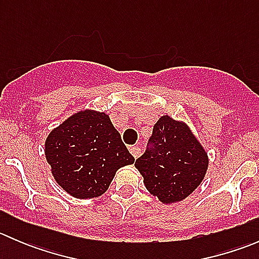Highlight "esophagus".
I'll return each mask as SVG.
<instances>
[{
	"label": "esophagus",
	"mask_w": 259,
	"mask_h": 259,
	"mask_svg": "<svg viewBox=\"0 0 259 259\" xmlns=\"http://www.w3.org/2000/svg\"><path fill=\"white\" fill-rule=\"evenodd\" d=\"M129 151H130V154H132V155L134 156L135 159H137L138 156L140 155V148H139V146H137V145L130 146V148H129Z\"/></svg>",
	"instance_id": "34e87169"
}]
</instances>
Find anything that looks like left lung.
I'll use <instances>...</instances> for the list:
<instances>
[{"mask_svg": "<svg viewBox=\"0 0 259 259\" xmlns=\"http://www.w3.org/2000/svg\"><path fill=\"white\" fill-rule=\"evenodd\" d=\"M148 146L135 166L150 194L170 204L185 199L199 187L209 160L185 122L161 116L154 125Z\"/></svg>", "mask_w": 259, "mask_h": 259, "instance_id": "obj_1", "label": "left lung"}]
</instances>
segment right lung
I'll return each mask as SVG.
<instances>
[{
  "instance_id": "right-lung-1",
  "label": "right lung",
  "mask_w": 259,
  "mask_h": 259,
  "mask_svg": "<svg viewBox=\"0 0 259 259\" xmlns=\"http://www.w3.org/2000/svg\"><path fill=\"white\" fill-rule=\"evenodd\" d=\"M45 155L57 184L79 199L100 197L121 166L135 161L109 115L81 110L55 127Z\"/></svg>"
}]
</instances>
